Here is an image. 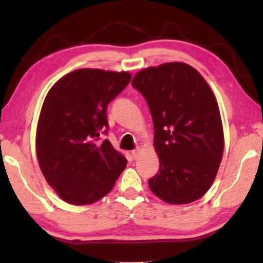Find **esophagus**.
I'll return each mask as SVG.
<instances>
[{
    "label": "esophagus",
    "mask_w": 263,
    "mask_h": 263,
    "mask_svg": "<svg viewBox=\"0 0 263 263\" xmlns=\"http://www.w3.org/2000/svg\"><path fill=\"white\" fill-rule=\"evenodd\" d=\"M139 155H140V149L139 148L132 151V157H133V159H135V160H137L138 158H139Z\"/></svg>",
    "instance_id": "obj_1"
}]
</instances>
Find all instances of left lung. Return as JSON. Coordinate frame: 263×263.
Here are the masks:
<instances>
[{
    "label": "left lung",
    "instance_id": "obj_1",
    "mask_svg": "<svg viewBox=\"0 0 263 263\" xmlns=\"http://www.w3.org/2000/svg\"><path fill=\"white\" fill-rule=\"evenodd\" d=\"M132 87L147 102L154 125L159 173L148 186L169 204H188L206 194L224 153L220 111L210 86L184 62L138 72Z\"/></svg>",
    "mask_w": 263,
    "mask_h": 263
}]
</instances>
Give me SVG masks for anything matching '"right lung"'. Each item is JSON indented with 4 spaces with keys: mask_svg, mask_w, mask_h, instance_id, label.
Listing matches in <instances>:
<instances>
[{
    "mask_svg": "<svg viewBox=\"0 0 263 263\" xmlns=\"http://www.w3.org/2000/svg\"><path fill=\"white\" fill-rule=\"evenodd\" d=\"M128 72L81 68L53 84L44 101L35 152L47 183L62 201L88 205L104 197L127 160L100 136L108 104L131 81Z\"/></svg>",
    "mask_w": 263,
    "mask_h": 263,
    "instance_id": "add662e5",
    "label": "right lung"
}]
</instances>
